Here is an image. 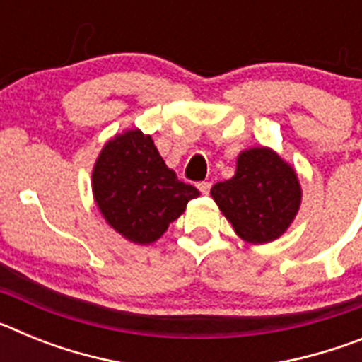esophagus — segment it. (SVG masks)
<instances>
[{
    "label": "esophagus",
    "mask_w": 362,
    "mask_h": 362,
    "mask_svg": "<svg viewBox=\"0 0 362 362\" xmlns=\"http://www.w3.org/2000/svg\"><path fill=\"white\" fill-rule=\"evenodd\" d=\"M197 188H199L201 194H209L210 188H212V183H209V181H203V183L197 185Z\"/></svg>",
    "instance_id": "obj_1"
}]
</instances>
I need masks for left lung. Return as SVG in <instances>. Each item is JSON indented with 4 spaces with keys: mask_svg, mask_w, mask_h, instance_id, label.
<instances>
[{
    "mask_svg": "<svg viewBox=\"0 0 362 362\" xmlns=\"http://www.w3.org/2000/svg\"><path fill=\"white\" fill-rule=\"evenodd\" d=\"M210 194L235 233L252 245L281 238L303 197L296 170L267 146L243 150L235 175L214 185Z\"/></svg>",
    "mask_w": 362,
    "mask_h": 362,
    "instance_id": "obj_1",
    "label": "left lung"
}]
</instances>
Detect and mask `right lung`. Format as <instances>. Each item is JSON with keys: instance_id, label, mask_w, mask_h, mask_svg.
I'll list each match as a JSON object with an SVG mask.
<instances>
[{"instance_id": "right-lung-1", "label": "right lung", "mask_w": 362, "mask_h": 362, "mask_svg": "<svg viewBox=\"0 0 362 362\" xmlns=\"http://www.w3.org/2000/svg\"><path fill=\"white\" fill-rule=\"evenodd\" d=\"M92 192L112 228L136 245H150L199 196L165 165L152 136L117 134L103 146L92 170Z\"/></svg>"}]
</instances>
